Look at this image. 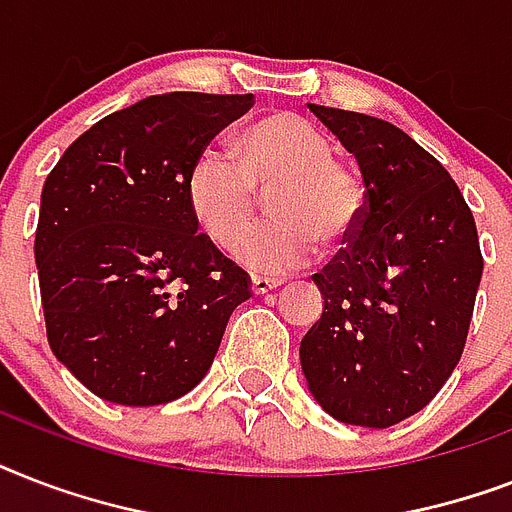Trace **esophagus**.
<instances>
[{
    "label": "esophagus",
    "mask_w": 512,
    "mask_h": 512,
    "mask_svg": "<svg viewBox=\"0 0 512 512\" xmlns=\"http://www.w3.org/2000/svg\"><path fill=\"white\" fill-rule=\"evenodd\" d=\"M276 287H279V281L260 279V276H252V281H249L252 295H265V292H271V289H276Z\"/></svg>",
    "instance_id": "esophagus-1"
}]
</instances>
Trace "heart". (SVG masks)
Returning a JSON list of instances; mask_svg holds the SVG:
<instances>
[{
  "label": "heart",
  "mask_w": 512,
  "mask_h": 512,
  "mask_svg": "<svg viewBox=\"0 0 512 512\" xmlns=\"http://www.w3.org/2000/svg\"><path fill=\"white\" fill-rule=\"evenodd\" d=\"M319 124L276 111L247 124L236 138V159L204 151L188 170L185 196L199 231L217 249H231L254 219L256 193H269L273 224L236 249L252 273L281 276L311 260L316 244L340 252L364 217V185L340 159Z\"/></svg>",
  "instance_id": "obj_1"
}]
</instances>
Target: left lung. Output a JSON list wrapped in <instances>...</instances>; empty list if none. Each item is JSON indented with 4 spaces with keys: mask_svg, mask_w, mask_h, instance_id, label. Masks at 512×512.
<instances>
[{
    "mask_svg": "<svg viewBox=\"0 0 512 512\" xmlns=\"http://www.w3.org/2000/svg\"><path fill=\"white\" fill-rule=\"evenodd\" d=\"M364 177V217L321 273L300 342L308 390L335 420L390 428L433 401L460 361L484 273L452 175L396 124L308 103Z\"/></svg>",
    "mask_w": 512,
    "mask_h": 512,
    "instance_id": "1",
    "label": "left lung"
}]
</instances>
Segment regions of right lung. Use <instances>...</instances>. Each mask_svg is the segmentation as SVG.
I'll return each mask as SVG.
<instances>
[{"label":"right lung","mask_w":512,"mask_h":512,"mask_svg":"<svg viewBox=\"0 0 512 512\" xmlns=\"http://www.w3.org/2000/svg\"><path fill=\"white\" fill-rule=\"evenodd\" d=\"M252 95L164 92L108 114L44 180L34 257L47 340L95 396L156 406L196 388L247 271L199 233L185 180Z\"/></svg>","instance_id":"1"}]
</instances>
